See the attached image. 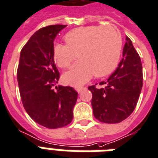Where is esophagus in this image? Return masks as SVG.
<instances>
[{"label": "esophagus", "mask_w": 158, "mask_h": 158, "mask_svg": "<svg viewBox=\"0 0 158 158\" xmlns=\"http://www.w3.org/2000/svg\"><path fill=\"white\" fill-rule=\"evenodd\" d=\"M85 89H86L85 87H79V88H77V91L79 94H81V93L83 90H85Z\"/></svg>", "instance_id": "obj_1"}]
</instances>
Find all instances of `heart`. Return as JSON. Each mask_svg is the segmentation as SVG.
Here are the masks:
<instances>
[{"instance_id":"1","label":"heart","mask_w":158,"mask_h":158,"mask_svg":"<svg viewBox=\"0 0 158 158\" xmlns=\"http://www.w3.org/2000/svg\"><path fill=\"white\" fill-rule=\"evenodd\" d=\"M66 45L55 44L53 58L57 66L69 68L76 55L80 60L64 74V81L73 86L85 84L94 74L108 75L117 67L122 52L120 31L112 25L85 26L73 29L64 36Z\"/></svg>"}]
</instances>
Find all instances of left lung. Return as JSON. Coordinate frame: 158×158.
<instances>
[{"label": "left lung", "mask_w": 158, "mask_h": 158, "mask_svg": "<svg viewBox=\"0 0 158 158\" xmlns=\"http://www.w3.org/2000/svg\"><path fill=\"white\" fill-rule=\"evenodd\" d=\"M122 59L117 69L99 85L88 89L92 93L94 117L104 123H119L133 113L143 86L140 58L129 37H126Z\"/></svg>", "instance_id": "obj_1"}]
</instances>
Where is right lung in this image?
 I'll use <instances>...</instances> for the list:
<instances>
[{
    "label": "right lung",
    "mask_w": 158,
    "mask_h": 158,
    "mask_svg": "<svg viewBox=\"0 0 158 158\" xmlns=\"http://www.w3.org/2000/svg\"><path fill=\"white\" fill-rule=\"evenodd\" d=\"M66 25L42 27L21 50L17 78L23 104L34 122L49 129L73 121L77 92L70 86H54L59 73L53 58L54 41Z\"/></svg>",
    "instance_id": "1"
}]
</instances>
